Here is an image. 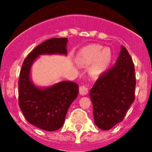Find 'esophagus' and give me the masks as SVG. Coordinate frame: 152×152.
<instances>
[{
	"label": "esophagus",
	"mask_w": 152,
	"mask_h": 152,
	"mask_svg": "<svg viewBox=\"0 0 152 152\" xmlns=\"http://www.w3.org/2000/svg\"><path fill=\"white\" fill-rule=\"evenodd\" d=\"M79 93L80 95H86L88 93V88L86 86H80V89H79Z\"/></svg>",
	"instance_id": "1"
}]
</instances>
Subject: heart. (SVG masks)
<instances>
[{
  "mask_svg": "<svg viewBox=\"0 0 152 152\" xmlns=\"http://www.w3.org/2000/svg\"><path fill=\"white\" fill-rule=\"evenodd\" d=\"M80 65H91L90 73L93 77H98L108 70L113 60V54L109 48L93 44L80 49L76 57Z\"/></svg>",
  "mask_w": 152,
  "mask_h": 152,
  "instance_id": "heart-1",
  "label": "heart"
}]
</instances>
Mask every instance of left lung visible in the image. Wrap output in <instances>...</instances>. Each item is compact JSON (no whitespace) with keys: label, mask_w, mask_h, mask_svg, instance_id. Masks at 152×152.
<instances>
[{"label":"left lung","mask_w":152,"mask_h":152,"mask_svg":"<svg viewBox=\"0 0 152 152\" xmlns=\"http://www.w3.org/2000/svg\"><path fill=\"white\" fill-rule=\"evenodd\" d=\"M135 84L133 61L122 45L115 65L100 75L90 91L98 128L110 129L123 121L135 100Z\"/></svg>","instance_id":"1"}]
</instances>
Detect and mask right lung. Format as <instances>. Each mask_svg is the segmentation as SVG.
<instances>
[{"label":"right lung","instance_id":"right-lung-1","mask_svg":"<svg viewBox=\"0 0 152 152\" xmlns=\"http://www.w3.org/2000/svg\"><path fill=\"white\" fill-rule=\"evenodd\" d=\"M68 38H52L36 46L23 63L19 77V106L30 124L56 131L63 126L70 105L78 94V84L63 80L49 87L33 84L30 71L33 62L42 55L67 56Z\"/></svg>","mask_w":152,"mask_h":152}]
</instances>
